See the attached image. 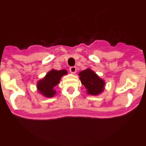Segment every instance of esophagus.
I'll use <instances>...</instances> for the list:
<instances>
[{
	"instance_id": "esophagus-1",
	"label": "esophagus",
	"mask_w": 146,
	"mask_h": 146,
	"mask_svg": "<svg viewBox=\"0 0 146 146\" xmlns=\"http://www.w3.org/2000/svg\"><path fill=\"white\" fill-rule=\"evenodd\" d=\"M69 70H70V73H75L76 72V67H74V66H73V67H70Z\"/></svg>"
}]
</instances>
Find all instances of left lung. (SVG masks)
Wrapping results in <instances>:
<instances>
[{
  "label": "left lung",
  "instance_id": "1",
  "mask_svg": "<svg viewBox=\"0 0 146 146\" xmlns=\"http://www.w3.org/2000/svg\"><path fill=\"white\" fill-rule=\"evenodd\" d=\"M79 75L82 84L87 88L88 94L97 95L104 90V81L91 70L87 69L81 71Z\"/></svg>",
  "mask_w": 146,
  "mask_h": 146
}]
</instances>
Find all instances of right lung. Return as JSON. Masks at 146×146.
Listing matches in <instances>:
<instances>
[{
	"mask_svg": "<svg viewBox=\"0 0 146 146\" xmlns=\"http://www.w3.org/2000/svg\"><path fill=\"white\" fill-rule=\"evenodd\" d=\"M67 73V70H52L50 71L44 79L38 82L37 87L40 93L47 97L53 96V95L56 94V91L53 90V88H55L58 84L61 77L64 75H66Z\"/></svg>",
	"mask_w": 146,
	"mask_h": 146,
	"instance_id": "obj_1",
	"label": "right lung"
}]
</instances>
